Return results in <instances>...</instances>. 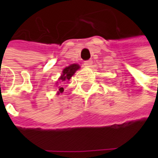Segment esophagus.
I'll return each mask as SVG.
<instances>
[{"instance_id":"esophagus-1","label":"esophagus","mask_w":158,"mask_h":158,"mask_svg":"<svg viewBox=\"0 0 158 158\" xmlns=\"http://www.w3.org/2000/svg\"><path fill=\"white\" fill-rule=\"evenodd\" d=\"M84 67H88V68H89V67H91L92 66V60H86V61H84Z\"/></svg>"}]
</instances>
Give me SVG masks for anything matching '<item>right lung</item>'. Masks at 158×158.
<instances>
[{
  "mask_svg": "<svg viewBox=\"0 0 158 158\" xmlns=\"http://www.w3.org/2000/svg\"><path fill=\"white\" fill-rule=\"evenodd\" d=\"M80 69V66L78 64H71L70 66L65 68L62 71V74L60 77L59 78V81L60 82H65L67 81H69L70 78L72 77V76L76 73V70H78ZM64 89L62 87H59V91H58V94L60 93H62L63 92Z\"/></svg>",
  "mask_w": 158,
  "mask_h": 158,
  "instance_id": "obj_1",
  "label": "right lung"
}]
</instances>
